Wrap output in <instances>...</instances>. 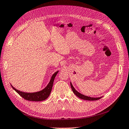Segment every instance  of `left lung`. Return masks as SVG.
Wrapping results in <instances>:
<instances>
[{"instance_id": "obj_1", "label": "left lung", "mask_w": 129, "mask_h": 129, "mask_svg": "<svg viewBox=\"0 0 129 129\" xmlns=\"http://www.w3.org/2000/svg\"><path fill=\"white\" fill-rule=\"evenodd\" d=\"M71 86L72 90H73V92L75 93V95H76L78 97H79V98L81 99H82V100H87V101H96V100H98L100 99L101 98H102V97H89V96H85L83 94H82V93H80L79 92H78L73 87V85L72 82H71Z\"/></svg>"}]
</instances>
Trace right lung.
Here are the masks:
<instances>
[{
	"instance_id": "1",
	"label": "right lung",
	"mask_w": 129,
	"mask_h": 129,
	"mask_svg": "<svg viewBox=\"0 0 129 129\" xmlns=\"http://www.w3.org/2000/svg\"><path fill=\"white\" fill-rule=\"evenodd\" d=\"M58 72V71L53 74V75L51 77V79H50V80L47 85L44 89H42V90H40L39 91L35 92H25L18 90V89L13 87L12 85V84H11V85L19 95H20L22 98H24L26 100L30 101H36V102L44 101L48 98L50 92H51L54 81Z\"/></svg>"
}]
</instances>
